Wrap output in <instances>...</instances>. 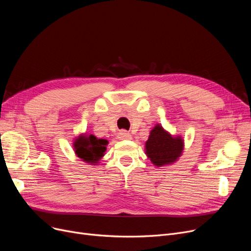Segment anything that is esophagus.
I'll use <instances>...</instances> for the list:
<instances>
[{"mask_svg":"<svg viewBox=\"0 0 251 251\" xmlns=\"http://www.w3.org/2000/svg\"><path fill=\"white\" fill-rule=\"evenodd\" d=\"M118 138L121 139V140H128V139L132 138V136H131V134L129 132H127V131L122 130L118 133Z\"/></svg>","mask_w":251,"mask_h":251,"instance_id":"34e87169","label":"esophagus"}]
</instances>
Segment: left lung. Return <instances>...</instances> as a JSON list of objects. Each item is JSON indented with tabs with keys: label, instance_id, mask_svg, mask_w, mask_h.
<instances>
[{
	"label": "left lung",
	"instance_id": "8db88e82",
	"mask_svg": "<svg viewBox=\"0 0 251 251\" xmlns=\"http://www.w3.org/2000/svg\"><path fill=\"white\" fill-rule=\"evenodd\" d=\"M184 141L180 136H172L160 124L151 131L146 142V153L156 167L175 163L182 154Z\"/></svg>",
	"mask_w": 251,
	"mask_h": 251
}]
</instances>
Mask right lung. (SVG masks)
Instances as JSON below:
<instances>
[{
	"label": "right lung",
	"instance_id": "add662e5",
	"mask_svg": "<svg viewBox=\"0 0 251 251\" xmlns=\"http://www.w3.org/2000/svg\"><path fill=\"white\" fill-rule=\"evenodd\" d=\"M108 140L97 138L92 134H80L73 143V148L76 155L81 161L96 165L101 159L107 150Z\"/></svg>",
	"mask_w": 251,
	"mask_h": 251
}]
</instances>
